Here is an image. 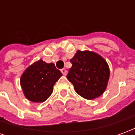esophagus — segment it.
I'll return each instance as SVG.
<instances>
[{"mask_svg":"<svg viewBox=\"0 0 135 135\" xmlns=\"http://www.w3.org/2000/svg\"><path fill=\"white\" fill-rule=\"evenodd\" d=\"M61 73L63 74V75H66V74H67V71H66V69H62L61 70Z\"/></svg>","mask_w":135,"mask_h":135,"instance_id":"34e87169","label":"esophagus"}]
</instances>
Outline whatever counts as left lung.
I'll use <instances>...</instances> for the list:
<instances>
[{
    "mask_svg": "<svg viewBox=\"0 0 135 135\" xmlns=\"http://www.w3.org/2000/svg\"><path fill=\"white\" fill-rule=\"evenodd\" d=\"M70 62L72 66L66 77L79 95L93 100L104 93L110 71L101 56L88 50H77Z\"/></svg>",
    "mask_w": 135,
    "mask_h": 135,
    "instance_id": "8db88e82",
    "label": "left lung"
}]
</instances>
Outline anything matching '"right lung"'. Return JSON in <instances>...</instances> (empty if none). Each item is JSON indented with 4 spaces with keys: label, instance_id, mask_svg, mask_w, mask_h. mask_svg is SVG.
<instances>
[{
    "label": "right lung",
    "instance_id": "add662e5",
    "mask_svg": "<svg viewBox=\"0 0 135 135\" xmlns=\"http://www.w3.org/2000/svg\"><path fill=\"white\" fill-rule=\"evenodd\" d=\"M61 76L54 64L39 60L25 70L20 83L25 97L30 101L40 103L52 94L53 86Z\"/></svg>",
    "mask_w": 135,
    "mask_h": 135
}]
</instances>
